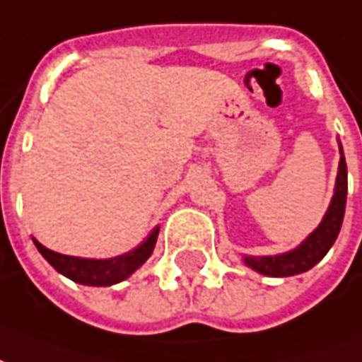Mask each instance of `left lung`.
<instances>
[{
	"label": "left lung",
	"mask_w": 362,
	"mask_h": 362,
	"mask_svg": "<svg viewBox=\"0 0 362 362\" xmlns=\"http://www.w3.org/2000/svg\"><path fill=\"white\" fill-rule=\"evenodd\" d=\"M339 154L341 158H339V168H337L336 189H334V197L322 218L320 226L300 243L297 249L289 252L276 255V257H245L243 260L249 268L272 278H287V276H297V274L310 270L326 257V252L332 249V245L339 235L345 214V200H347V163H345L341 144H339Z\"/></svg>",
	"instance_id": "obj_1"
}]
</instances>
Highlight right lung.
Wrapping results in <instances>:
<instances>
[{"label": "right lung", "mask_w": 362, "mask_h": 362, "mask_svg": "<svg viewBox=\"0 0 362 362\" xmlns=\"http://www.w3.org/2000/svg\"><path fill=\"white\" fill-rule=\"evenodd\" d=\"M158 231H160V228L152 229V233L136 249L129 250V252L121 255V257L105 258V260L59 255V252L46 249L34 237L33 241L36 245V249L40 250L42 257L46 258L47 262L54 266L59 274H63L65 278L73 279L76 284H83V286L105 287L113 286V284H119V281L127 279L134 270H139L148 260L156 247Z\"/></svg>", "instance_id": "1"}]
</instances>
